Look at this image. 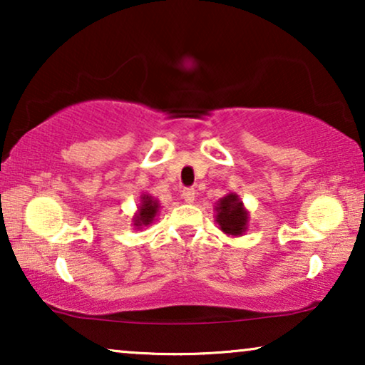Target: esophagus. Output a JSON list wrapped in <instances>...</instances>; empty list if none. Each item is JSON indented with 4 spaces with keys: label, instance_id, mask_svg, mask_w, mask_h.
Here are the masks:
<instances>
[{
    "label": "esophagus",
    "instance_id": "esophagus-1",
    "mask_svg": "<svg viewBox=\"0 0 365 365\" xmlns=\"http://www.w3.org/2000/svg\"><path fill=\"white\" fill-rule=\"evenodd\" d=\"M194 197H196V191H194L192 187L184 189V191H182V199H184V201L191 204V202H194Z\"/></svg>",
    "mask_w": 365,
    "mask_h": 365
}]
</instances>
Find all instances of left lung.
<instances>
[{"label": "left lung", "instance_id": "obj_1", "mask_svg": "<svg viewBox=\"0 0 365 365\" xmlns=\"http://www.w3.org/2000/svg\"><path fill=\"white\" fill-rule=\"evenodd\" d=\"M216 222L229 236H241L247 229V211L237 194H227L219 199L216 206Z\"/></svg>", "mask_w": 365, "mask_h": 365}]
</instances>
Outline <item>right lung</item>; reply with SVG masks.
<instances>
[{
	"instance_id": "add662e5",
	"label": "right lung",
	"mask_w": 365,
	"mask_h": 365,
	"mask_svg": "<svg viewBox=\"0 0 365 365\" xmlns=\"http://www.w3.org/2000/svg\"><path fill=\"white\" fill-rule=\"evenodd\" d=\"M159 211V202L149 194H143L141 196V204H139L136 216H134L133 222L138 229H141L143 226H149L156 217V214Z\"/></svg>"
}]
</instances>
